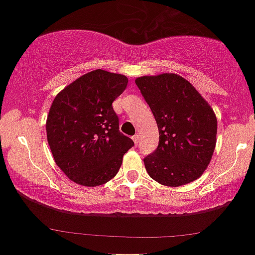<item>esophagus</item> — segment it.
Listing matches in <instances>:
<instances>
[{
  "label": "esophagus",
  "mask_w": 255,
  "mask_h": 255,
  "mask_svg": "<svg viewBox=\"0 0 255 255\" xmlns=\"http://www.w3.org/2000/svg\"><path fill=\"white\" fill-rule=\"evenodd\" d=\"M132 139H134V143L136 145L138 144V141H139V135L138 134H136V135H134L132 136Z\"/></svg>",
  "instance_id": "34e87169"
}]
</instances>
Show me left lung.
I'll list each match as a JSON object with an SVG mask.
<instances>
[{
    "mask_svg": "<svg viewBox=\"0 0 255 255\" xmlns=\"http://www.w3.org/2000/svg\"><path fill=\"white\" fill-rule=\"evenodd\" d=\"M159 131L158 146L145 157L153 180L178 187L198 179L216 145L217 119L196 89L177 74L136 78Z\"/></svg>",
    "mask_w": 255,
    "mask_h": 255,
    "instance_id": "obj_1",
    "label": "left lung"
}]
</instances>
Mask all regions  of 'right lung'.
Instances as JSON below:
<instances>
[{"instance_id": "1", "label": "right lung", "mask_w": 255, "mask_h": 255, "mask_svg": "<svg viewBox=\"0 0 255 255\" xmlns=\"http://www.w3.org/2000/svg\"><path fill=\"white\" fill-rule=\"evenodd\" d=\"M125 75L97 69L57 93L46 121L57 166L78 185L96 187L114 178L134 145L119 130L112 103L127 88Z\"/></svg>"}]
</instances>
